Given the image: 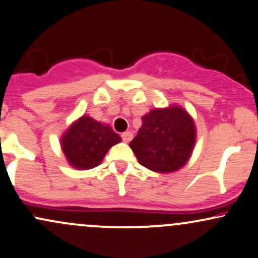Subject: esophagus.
<instances>
[{
	"label": "esophagus",
	"mask_w": 258,
	"mask_h": 258,
	"mask_svg": "<svg viewBox=\"0 0 258 258\" xmlns=\"http://www.w3.org/2000/svg\"><path fill=\"white\" fill-rule=\"evenodd\" d=\"M121 137H122V141L125 142V143H130V142H131V139L133 138V133L130 131L123 132L122 135H121Z\"/></svg>",
	"instance_id": "obj_1"
}]
</instances>
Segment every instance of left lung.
<instances>
[{
  "mask_svg": "<svg viewBox=\"0 0 258 258\" xmlns=\"http://www.w3.org/2000/svg\"><path fill=\"white\" fill-rule=\"evenodd\" d=\"M197 142L194 119L180 105L155 108L142 116V126L130 148L142 166L171 173L185 166Z\"/></svg>",
  "mask_w": 258,
  "mask_h": 258,
  "instance_id": "1",
  "label": "left lung"
}]
</instances>
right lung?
<instances>
[{
  "label": "right lung",
  "mask_w": 258,
  "mask_h": 258,
  "mask_svg": "<svg viewBox=\"0 0 258 258\" xmlns=\"http://www.w3.org/2000/svg\"><path fill=\"white\" fill-rule=\"evenodd\" d=\"M120 142L121 137L108 123L82 115L63 133L60 147L70 166L91 170L98 166L108 150Z\"/></svg>",
  "instance_id": "1"
}]
</instances>
